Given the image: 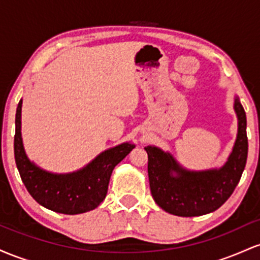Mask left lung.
I'll return each mask as SVG.
<instances>
[{"label": "left lung", "mask_w": 260, "mask_h": 260, "mask_svg": "<svg viewBox=\"0 0 260 260\" xmlns=\"http://www.w3.org/2000/svg\"><path fill=\"white\" fill-rule=\"evenodd\" d=\"M238 120L232 153L220 169L189 171L170 153L148 145V175L155 203L172 215L201 216L215 211L234 193L247 162V118L240 99L235 98Z\"/></svg>", "instance_id": "1"}]
</instances>
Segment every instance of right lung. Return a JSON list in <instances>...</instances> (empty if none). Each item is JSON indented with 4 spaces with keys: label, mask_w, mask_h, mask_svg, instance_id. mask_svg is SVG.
I'll return each mask as SVG.
<instances>
[{
    "label": "right lung",
    "mask_w": 260,
    "mask_h": 260,
    "mask_svg": "<svg viewBox=\"0 0 260 260\" xmlns=\"http://www.w3.org/2000/svg\"><path fill=\"white\" fill-rule=\"evenodd\" d=\"M22 100L16 113L14 157L23 183L39 204L56 213L76 215L98 208L105 199L111 174L136 147L122 143L98 155L85 168L71 174H52L31 162L26 156L20 133Z\"/></svg>",
    "instance_id": "add662e5"
}]
</instances>
